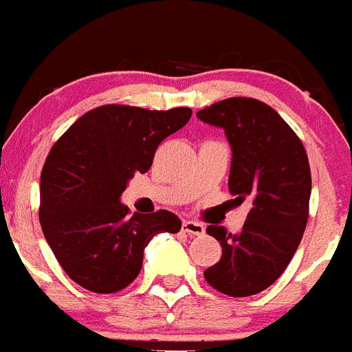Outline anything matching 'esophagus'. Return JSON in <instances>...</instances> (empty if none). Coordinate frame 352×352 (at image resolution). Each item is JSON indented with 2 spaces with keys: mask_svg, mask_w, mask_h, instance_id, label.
<instances>
[{
  "mask_svg": "<svg viewBox=\"0 0 352 352\" xmlns=\"http://www.w3.org/2000/svg\"><path fill=\"white\" fill-rule=\"evenodd\" d=\"M183 232L188 235H204L206 228H204V224L197 223V221H183Z\"/></svg>",
  "mask_w": 352,
  "mask_h": 352,
  "instance_id": "obj_1",
  "label": "esophagus"
}]
</instances>
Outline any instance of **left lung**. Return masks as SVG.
<instances>
[{"instance_id":"left-lung-1","label":"left lung","mask_w":352,"mask_h":352,"mask_svg":"<svg viewBox=\"0 0 352 352\" xmlns=\"http://www.w3.org/2000/svg\"><path fill=\"white\" fill-rule=\"evenodd\" d=\"M197 117L224 129L233 152L228 188L236 204L250 202L236 235L207 226L223 256L204 276L221 294L254 296L280 278L302 240L309 217V160L289 124L256 98L221 100Z\"/></svg>"}]
</instances>
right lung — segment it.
<instances>
[{
	"mask_svg": "<svg viewBox=\"0 0 352 352\" xmlns=\"http://www.w3.org/2000/svg\"><path fill=\"white\" fill-rule=\"evenodd\" d=\"M192 109L102 105L52 146L41 170L39 221L56 261L74 282L96 294L126 289L159 233H178L169 210L135 214L120 204L135 173H146L157 146L182 129Z\"/></svg>",
	"mask_w": 352,
	"mask_h": 352,
	"instance_id": "add662e5",
	"label": "right lung"
}]
</instances>
